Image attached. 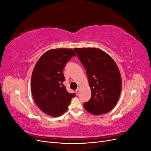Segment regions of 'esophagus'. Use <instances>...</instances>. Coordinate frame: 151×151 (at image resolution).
Masks as SVG:
<instances>
[{"label":"esophagus","mask_w":151,"mask_h":151,"mask_svg":"<svg viewBox=\"0 0 151 151\" xmlns=\"http://www.w3.org/2000/svg\"><path fill=\"white\" fill-rule=\"evenodd\" d=\"M79 92H80V89H79V88H77V89L76 90V94H77V95H79Z\"/></svg>","instance_id":"1"}]
</instances>
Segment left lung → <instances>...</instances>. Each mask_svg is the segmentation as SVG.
Here are the masks:
<instances>
[{
  "mask_svg": "<svg viewBox=\"0 0 151 151\" xmlns=\"http://www.w3.org/2000/svg\"><path fill=\"white\" fill-rule=\"evenodd\" d=\"M84 67L91 90L89 101L84 103L87 111L103 115L115 107L122 91V77L115 62L108 53L96 48H76Z\"/></svg>",
  "mask_w": 151,
  "mask_h": 151,
  "instance_id": "8db88e82",
  "label": "left lung"
}]
</instances>
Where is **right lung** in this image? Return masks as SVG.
<instances>
[{
	"label": "right lung",
	"instance_id": "obj_1",
	"mask_svg": "<svg viewBox=\"0 0 151 151\" xmlns=\"http://www.w3.org/2000/svg\"><path fill=\"white\" fill-rule=\"evenodd\" d=\"M76 54L72 49L57 48L43 53L36 62L31 79V90L34 101L43 113L60 116L65 112L74 93L67 92L63 81V69Z\"/></svg>",
	"mask_w": 151,
	"mask_h": 151
}]
</instances>
